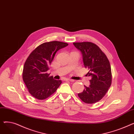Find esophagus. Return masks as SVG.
<instances>
[{
  "instance_id": "34e87169",
  "label": "esophagus",
  "mask_w": 134,
  "mask_h": 134,
  "mask_svg": "<svg viewBox=\"0 0 134 134\" xmlns=\"http://www.w3.org/2000/svg\"><path fill=\"white\" fill-rule=\"evenodd\" d=\"M65 80H66V81H71V82H73V81H74V80L71 79H66Z\"/></svg>"
}]
</instances>
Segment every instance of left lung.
<instances>
[{"label":"left lung","instance_id":"8db88e82","mask_svg":"<svg viewBox=\"0 0 134 134\" xmlns=\"http://www.w3.org/2000/svg\"><path fill=\"white\" fill-rule=\"evenodd\" d=\"M74 46L82 54L84 66L88 69L90 85L84 86L83 92L78 93L80 99L87 104L101 100L108 92L112 82L110 63L99 47L89 42H76Z\"/></svg>","mask_w":134,"mask_h":134}]
</instances>
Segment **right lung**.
Listing matches in <instances>:
<instances>
[{
    "label": "right lung",
    "instance_id": "right-lung-1",
    "mask_svg": "<svg viewBox=\"0 0 134 134\" xmlns=\"http://www.w3.org/2000/svg\"><path fill=\"white\" fill-rule=\"evenodd\" d=\"M65 42L52 41L38 46L27 58L23 67V79L29 93L34 98L43 100L53 94L62 83L47 73L55 55L67 46Z\"/></svg>",
    "mask_w": 134,
    "mask_h": 134
}]
</instances>
